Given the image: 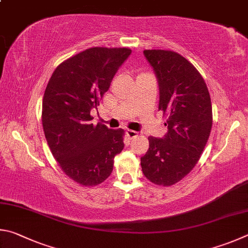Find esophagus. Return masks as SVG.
<instances>
[{"instance_id":"1","label":"esophagus","mask_w":248,"mask_h":248,"mask_svg":"<svg viewBox=\"0 0 248 248\" xmlns=\"http://www.w3.org/2000/svg\"><path fill=\"white\" fill-rule=\"evenodd\" d=\"M126 134L127 136L131 138V140H133V138H136L138 136V133L135 132V131H131V129H127L126 131Z\"/></svg>"}]
</instances>
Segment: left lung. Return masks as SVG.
I'll list each match as a JSON object with an SVG mask.
<instances>
[{
  "mask_svg": "<svg viewBox=\"0 0 248 248\" xmlns=\"http://www.w3.org/2000/svg\"><path fill=\"white\" fill-rule=\"evenodd\" d=\"M144 55L157 76L168 133L148 138L141 170L154 184L171 186L193 170L205 149L212 126L210 94L202 76L181 54L145 50Z\"/></svg>",
  "mask_w": 248,
  "mask_h": 248,
  "instance_id": "obj_1",
  "label": "left lung"
}]
</instances>
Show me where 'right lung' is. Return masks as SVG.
Segmentation results:
<instances>
[{"mask_svg":"<svg viewBox=\"0 0 248 248\" xmlns=\"http://www.w3.org/2000/svg\"><path fill=\"white\" fill-rule=\"evenodd\" d=\"M131 49L90 47L61 63L43 95L42 126L63 172L84 186L106 181L124 148V131L93 125L90 115L107 93Z\"/></svg>","mask_w":248,"mask_h":248,"instance_id":"obj_1","label":"right lung"}]
</instances>
